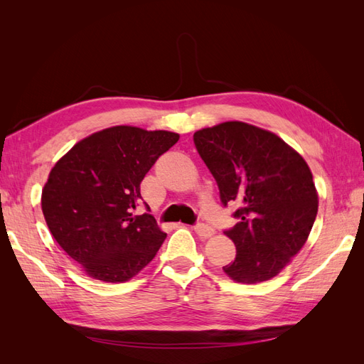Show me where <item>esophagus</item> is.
Segmentation results:
<instances>
[{
    "label": "esophagus",
    "mask_w": 364,
    "mask_h": 364,
    "mask_svg": "<svg viewBox=\"0 0 364 364\" xmlns=\"http://www.w3.org/2000/svg\"><path fill=\"white\" fill-rule=\"evenodd\" d=\"M194 230H196V234L199 235V237H202V238H209V237L214 235V229H213L211 226L205 225V223L196 225V226H194Z\"/></svg>",
    "instance_id": "obj_1"
}]
</instances>
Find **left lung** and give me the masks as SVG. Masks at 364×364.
<instances>
[{
  "instance_id": "obj_1",
  "label": "left lung",
  "mask_w": 364,
  "mask_h": 364,
  "mask_svg": "<svg viewBox=\"0 0 364 364\" xmlns=\"http://www.w3.org/2000/svg\"><path fill=\"white\" fill-rule=\"evenodd\" d=\"M194 144L217 181L220 199L238 205L240 222L225 232L237 257L225 273L243 284L274 278L304 247L317 215L308 164L277 134L243 121L197 130Z\"/></svg>"
}]
</instances>
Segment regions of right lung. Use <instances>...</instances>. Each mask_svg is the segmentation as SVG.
Here are the masks:
<instances>
[{"label": "right lung", "mask_w": 364, "mask_h": 364, "mask_svg": "<svg viewBox=\"0 0 364 364\" xmlns=\"http://www.w3.org/2000/svg\"><path fill=\"white\" fill-rule=\"evenodd\" d=\"M178 141L168 130L114 126L80 139L51 168L43 217L87 277L126 282L155 258L167 234L150 214L134 211L144 176Z\"/></svg>", "instance_id": "right-lung-1"}]
</instances>
